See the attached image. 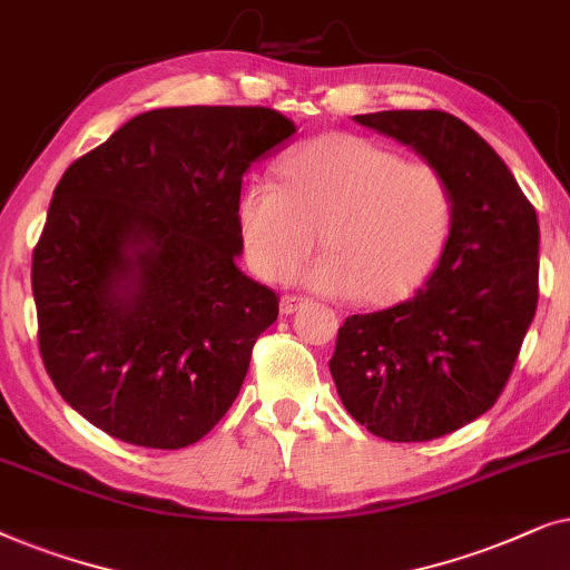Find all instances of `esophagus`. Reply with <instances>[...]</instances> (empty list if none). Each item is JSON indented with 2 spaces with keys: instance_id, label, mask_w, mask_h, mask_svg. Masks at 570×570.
I'll list each match as a JSON object with an SVG mask.
<instances>
[{
  "instance_id": "34e87169",
  "label": "esophagus",
  "mask_w": 570,
  "mask_h": 570,
  "mask_svg": "<svg viewBox=\"0 0 570 570\" xmlns=\"http://www.w3.org/2000/svg\"><path fill=\"white\" fill-rule=\"evenodd\" d=\"M302 305H305V299H302V297H294V294H284V297H281L278 309H281V315H292V313H297Z\"/></svg>"
}]
</instances>
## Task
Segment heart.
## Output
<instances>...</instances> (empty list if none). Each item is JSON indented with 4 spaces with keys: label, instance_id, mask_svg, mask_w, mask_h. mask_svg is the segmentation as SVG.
<instances>
[{
    "label": "heart",
    "instance_id": "obj_1",
    "mask_svg": "<svg viewBox=\"0 0 570 570\" xmlns=\"http://www.w3.org/2000/svg\"><path fill=\"white\" fill-rule=\"evenodd\" d=\"M453 195L435 166L404 161L360 135H321L281 164V185L253 179L237 224L257 276L286 281L317 245L305 281L370 305L406 297L435 268L451 232Z\"/></svg>",
    "mask_w": 570,
    "mask_h": 570
}]
</instances>
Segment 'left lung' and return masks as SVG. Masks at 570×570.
<instances>
[{
	"label": "left lung",
	"instance_id": "1",
	"mask_svg": "<svg viewBox=\"0 0 570 570\" xmlns=\"http://www.w3.org/2000/svg\"><path fill=\"white\" fill-rule=\"evenodd\" d=\"M356 125L389 135L443 174L451 232L414 297L352 315L328 367L341 404L373 435L422 443L495 404L540 294V224L490 142L449 111H375Z\"/></svg>",
	"mask_w": 570,
	"mask_h": 570
}]
</instances>
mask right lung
I'll use <instances>...</instances> for the list:
<instances>
[{
    "mask_svg": "<svg viewBox=\"0 0 570 570\" xmlns=\"http://www.w3.org/2000/svg\"><path fill=\"white\" fill-rule=\"evenodd\" d=\"M297 132L265 106L138 114L62 174L33 249L43 367L98 430L185 449L245 381L278 297L237 268L242 177Z\"/></svg>",
    "mask_w": 570,
    "mask_h": 570,
    "instance_id": "1",
    "label": "right lung"
}]
</instances>
